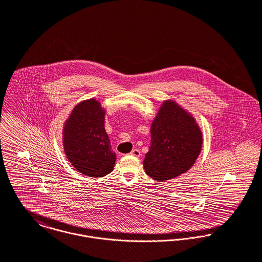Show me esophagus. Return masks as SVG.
Instances as JSON below:
<instances>
[{"mask_svg": "<svg viewBox=\"0 0 262 262\" xmlns=\"http://www.w3.org/2000/svg\"><path fill=\"white\" fill-rule=\"evenodd\" d=\"M130 154L131 155H133V156H135V157H139L140 155H141V153H140V150L137 149H133L131 152H130Z\"/></svg>", "mask_w": 262, "mask_h": 262, "instance_id": "obj_1", "label": "esophagus"}]
</instances>
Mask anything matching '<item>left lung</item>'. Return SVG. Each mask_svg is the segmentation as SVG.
I'll list each match as a JSON object with an SVG mask.
<instances>
[{
	"label": "left lung",
	"instance_id": "obj_1",
	"mask_svg": "<svg viewBox=\"0 0 262 262\" xmlns=\"http://www.w3.org/2000/svg\"><path fill=\"white\" fill-rule=\"evenodd\" d=\"M151 144L143 161L147 176L164 182L187 171L202 147L194 120L174 102H165L151 125Z\"/></svg>",
	"mask_w": 262,
	"mask_h": 262
}]
</instances>
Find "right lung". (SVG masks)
I'll use <instances>...</instances> for the list:
<instances>
[{
    "mask_svg": "<svg viewBox=\"0 0 262 262\" xmlns=\"http://www.w3.org/2000/svg\"><path fill=\"white\" fill-rule=\"evenodd\" d=\"M104 115L95 99L82 102L73 110L63 131L68 159L78 171L92 178L110 173L116 161L105 131Z\"/></svg>",
    "mask_w": 262,
    "mask_h": 262,
    "instance_id": "right-lung-1",
    "label": "right lung"
}]
</instances>
